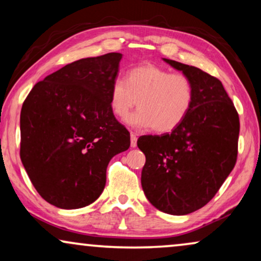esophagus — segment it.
<instances>
[{
	"label": "esophagus",
	"instance_id": "obj_1",
	"mask_svg": "<svg viewBox=\"0 0 261 261\" xmlns=\"http://www.w3.org/2000/svg\"><path fill=\"white\" fill-rule=\"evenodd\" d=\"M137 135H135L134 133H130V147H137Z\"/></svg>",
	"mask_w": 261,
	"mask_h": 261
}]
</instances>
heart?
<instances>
[{"label": "heart", "mask_w": 261, "mask_h": 261, "mask_svg": "<svg viewBox=\"0 0 261 261\" xmlns=\"http://www.w3.org/2000/svg\"><path fill=\"white\" fill-rule=\"evenodd\" d=\"M194 97V84L188 74L146 64L132 69L126 82H113L109 107L114 115L124 119L138 103L139 110L127 120L130 126L169 133L188 116Z\"/></svg>", "instance_id": "obj_1"}]
</instances>
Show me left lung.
Masks as SVG:
<instances>
[{"mask_svg": "<svg viewBox=\"0 0 261 261\" xmlns=\"http://www.w3.org/2000/svg\"><path fill=\"white\" fill-rule=\"evenodd\" d=\"M164 60L190 77L195 97L176 129L139 138L138 147L146 156L141 185L160 212L187 215L204 206L234 169L240 121L216 77L198 67Z\"/></svg>", "mask_w": 261, "mask_h": 261, "instance_id": "left-lung-1", "label": "left lung"}]
</instances>
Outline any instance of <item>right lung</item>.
<instances>
[{"mask_svg":"<svg viewBox=\"0 0 261 261\" xmlns=\"http://www.w3.org/2000/svg\"><path fill=\"white\" fill-rule=\"evenodd\" d=\"M121 58L113 52L67 64L38 82L24 99L20 158L49 204H91L105 189L110 159L129 148V133L109 107Z\"/></svg>","mask_w":261,"mask_h":261,"instance_id":"add662e5","label":"right lung"}]
</instances>
